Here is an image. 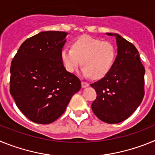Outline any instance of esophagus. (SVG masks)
<instances>
[{"label": "esophagus", "mask_w": 155, "mask_h": 155, "mask_svg": "<svg viewBox=\"0 0 155 155\" xmlns=\"http://www.w3.org/2000/svg\"><path fill=\"white\" fill-rule=\"evenodd\" d=\"M88 85H89V84H88V83H87V82L81 81L82 87H87V86H88Z\"/></svg>", "instance_id": "34e87169"}]
</instances>
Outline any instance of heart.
<instances>
[{"mask_svg":"<svg viewBox=\"0 0 155 155\" xmlns=\"http://www.w3.org/2000/svg\"><path fill=\"white\" fill-rule=\"evenodd\" d=\"M114 58L115 49L110 42L89 35L80 37L74 42L72 49L65 47L61 51V60L68 72H74L82 63V75L95 78L109 73Z\"/></svg>","mask_w":155,"mask_h":155,"instance_id":"b5f03b06","label":"heart"}]
</instances>
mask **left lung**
I'll return each instance as SVG.
<instances>
[{
  "label": "left lung",
  "instance_id": "obj_1",
  "mask_svg": "<svg viewBox=\"0 0 155 155\" xmlns=\"http://www.w3.org/2000/svg\"><path fill=\"white\" fill-rule=\"evenodd\" d=\"M117 56L109 73L91 84L97 93L93 113L106 124L127 120L141 103L144 95L145 69L137 48L116 33Z\"/></svg>",
  "mask_w": 155,
  "mask_h": 155
}]
</instances>
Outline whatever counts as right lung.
<instances>
[{
  "mask_svg": "<svg viewBox=\"0 0 155 155\" xmlns=\"http://www.w3.org/2000/svg\"><path fill=\"white\" fill-rule=\"evenodd\" d=\"M67 35L39 32L23 42L12 61L10 93L21 113L36 124L57 120L81 87L80 79L67 71L61 60Z\"/></svg>",
  "mask_w": 155,
  "mask_h": 155,
  "instance_id": "add662e5",
  "label": "right lung"
}]
</instances>
